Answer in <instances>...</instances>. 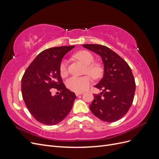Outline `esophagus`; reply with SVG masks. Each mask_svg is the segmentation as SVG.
Masks as SVG:
<instances>
[{"label": "esophagus", "mask_w": 159, "mask_h": 159, "mask_svg": "<svg viewBox=\"0 0 159 159\" xmlns=\"http://www.w3.org/2000/svg\"><path fill=\"white\" fill-rule=\"evenodd\" d=\"M84 93L83 92H76L75 93V95H76V96H78V95H82Z\"/></svg>", "instance_id": "34e87169"}]
</instances>
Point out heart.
I'll return each instance as SVG.
<instances>
[{
	"label": "heart",
	"instance_id": "b5f03b06",
	"mask_svg": "<svg viewBox=\"0 0 159 159\" xmlns=\"http://www.w3.org/2000/svg\"><path fill=\"white\" fill-rule=\"evenodd\" d=\"M76 59L80 60L81 62L87 66L85 73L89 74L95 79H98L102 77L103 70L102 65L99 63H95L94 57L91 52L87 50H81L74 54ZM60 73L62 77L68 75V62L64 60L61 61L60 65ZM92 82L91 77L85 75L83 77H71L66 81V86L70 90L75 92H83L88 88Z\"/></svg>",
	"mask_w": 159,
	"mask_h": 159
}]
</instances>
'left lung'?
Masks as SVG:
<instances>
[{
    "label": "left lung",
    "instance_id": "left-lung-1",
    "mask_svg": "<svg viewBox=\"0 0 159 159\" xmlns=\"http://www.w3.org/2000/svg\"><path fill=\"white\" fill-rule=\"evenodd\" d=\"M85 48L102 57L104 64L103 78L95 87L102 92L93 94L89 105L95 116L105 122L122 118L131 107L135 92V81L127 62L107 46L84 44Z\"/></svg>",
    "mask_w": 159,
    "mask_h": 159
}]
</instances>
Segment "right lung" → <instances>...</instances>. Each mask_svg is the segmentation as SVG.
Wrapping results in <instances>:
<instances>
[{"mask_svg": "<svg viewBox=\"0 0 159 159\" xmlns=\"http://www.w3.org/2000/svg\"><path fill=\"white\" fill-rule=\"evenodd\" d=\"M74 46L54 47L40 52L25 71L21 89L26 106L36 121L54 125L64 120L73 106L75 93L66 88L60 76L63 57ZM60 91L52 96L53 90Z\"/></svg>", "mask_w": 159, "mask_h": 159, "instance_id": "1", "label": "right lung"}]
</instances>
